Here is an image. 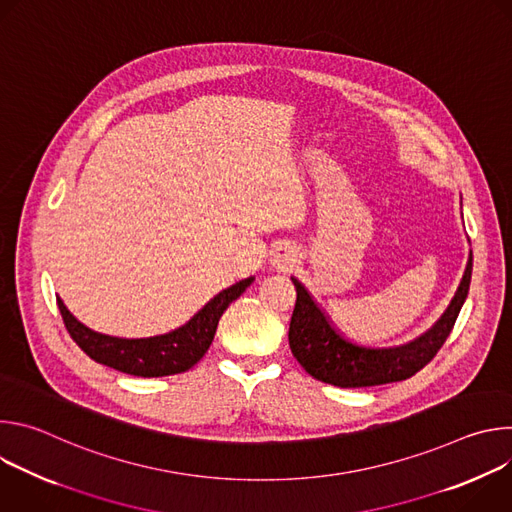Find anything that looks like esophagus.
I'll use <instances>...</instances> for the list:
<instances>
[{
	"instance_id": "1",
	"label": "esophagus",
	"mask_w": 512,
	"mask_h": 512,
	"mask_svg": "<svg viewBox=\"0 0 512 512\" xmlns=\"http://www.w3.org/2000/svg\"><path fill=\"white\" fill-rule=\"evenodd\" d=\"M296 257H298V255H296V249L291 247L289 243H279V245L271 251V263H273V267H277V269H289V267H294V263L298 261Z\"/></svg>"
}]
</instances>
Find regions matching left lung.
<instances>
[{"label":"left lung","instance_id":"1","mask_svg":"<svg viewBox=\"0 0 512 512\" xmlns=\"http://www.w3.org/2000/svg\"><path fill=\"white\" fill-rule=\"evenodd\" d=\"M472 279V251L456 296L444 316L419 338L389 348L360 346L346 340L314 302L310 291L296 277V308L289 322V348L314 379L342 387H375L413 377L442 348L468 298Z\"/></svg>","mask_w":512,"mask_h":512}]
</instances>
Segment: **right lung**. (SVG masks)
<instances>
[{
  "mask_svg": "<svg viewBox=\"0 0 512 512\" xmlns=\"http://www.w3.org/2000/svg\"><path fill=\"white\" fill-rule=\"evenodd\" d=\"M253 279L255 277H247L223 289L184 326L150 338H117L95 332L72 316L58 296L56 302L68 334L95 362L133 377H168L192 369L206 354L216 334L218 320L229 304L253 283Z\"/></svg>",
  "mask_w": 512,
  "mask_h": 512,
  "instance_id": "add662e5",
  "label": "right lung"
}]
</instances>
